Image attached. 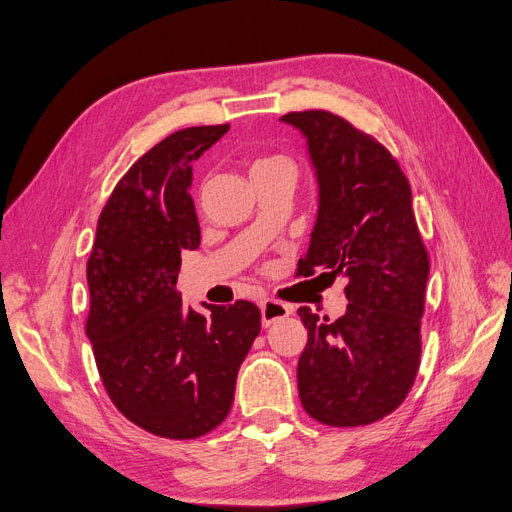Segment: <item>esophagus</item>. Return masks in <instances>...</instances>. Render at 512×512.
Here are the masks:
<instances>
[{
	"label": "esophagus",
	"instance_id": "obj_1",
	"mask_svg": "<svg viewBox=\"0 0 512 512\" xmlns=\"http://www.w3.org/2000/svg\"><path fill=\"white\" fill-rule=\"evenodd\" d=\"M289 315H291V308L283 302H276V300L261 302V325L263 327H270L272 323H276L280 319H287Z\"/></svg>",
	"mask_w": 512,
	"mask_h": 512
}]
</instances>
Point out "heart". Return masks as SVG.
Masks as SVG:
<instances>
[{
  "mask_svg": "<svg viewBox=\"0 0 512 512\" xmlns=\"http://www.w3.org/2000/svg\"><path fill=\"white\" fill-rule=\"evenodd\" d=\"M295 161L285 153H270L261 155L251 163V178H274L283 176L295 180Z\"/></svg>",
  "mask_w": 512,
  "mask_h": 512,
  "instance_id": "1",
  "label": "heart"
}]
</instances>
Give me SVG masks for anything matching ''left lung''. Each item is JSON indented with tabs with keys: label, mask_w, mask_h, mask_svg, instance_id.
<instances>
[{
	"label": "left lung",
	"mask_w": 512,
	"mask_h": 512,
	"mask_svg": "<svg viewBox=\"0 0 512 512\" xmlns=\"http://www.w3.org/2000/svg\"><path fill=\"white\" fill-rule=\"evenodd\" d=\"M283 121L306 136L319 178L317 225L298 272L344 276L349 300L336 321L298 310L308 329L300 400L319 423L370 425L406 400L421 359L430 257L410 183L381 142L338 114L302 110Z\"/></svg>",
	"instance_id": "1"
}]
</instances>
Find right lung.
I'll list each match as a JSON object with an SVG mask.
<instances>
[{
  "label": "right lung",
  "instance_id": "right-lung-1",
  "mask_svg": "<svg viewBox=\"0 0 512 512\" xmlns=\"http://www.w3.org/2000/svg\"><path fill=\"white\" fill-rule=\"evenodd\" d=\"M229 125L178 129L144 153L97 221L87 261V336L123 417L161 438H200L234 404L240 364L261 329L253 302L185 308L180 253L200 246L193 168Z\"/></svg>",
  "mask_w": 512,
  "mask_h": 512
}]
</instances>
